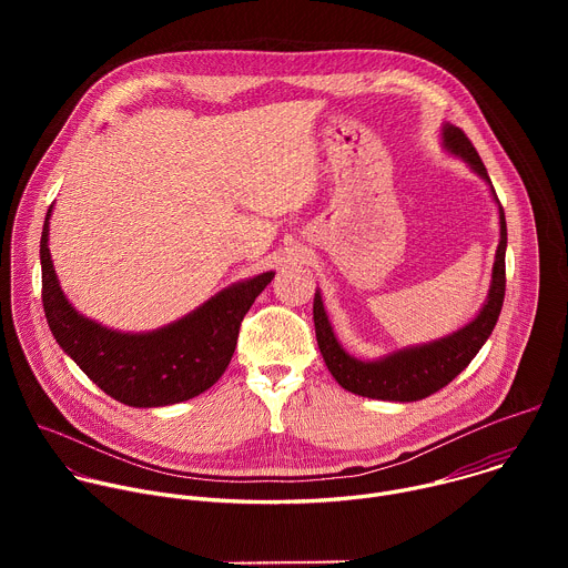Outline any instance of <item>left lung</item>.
<instances>
[{"instance_id":"left-lung-1","label":"left lung","mask_w":568,"mask_h":568,"mask_svg":"<svg viewBox=\"0 0 568 568\" xmlns=\"http://www.w3.org/2000/svg\"><path fill=\"white\" fill-rule=\"evenodd\" d=\"M440 139H443V148L449 154L460 156L465 164L490 186L493 200L499 206V247L495 254L488 298H485L478 314L469 323H465L463 328L454 331L452 335H445L427 344L399 348L377 359H357L348 355L342 348L339 339L335 337L326 307H323V301H321V292L316 290L312 314H314L316 344L323 355V362H326L331 375L339 382V386L362 397L388 399V402H416L440 390L476 357L480 346L493 335L497 318L501 314V305L506 296V247H508L504 209L488 178V171H485L476 148L465 136V132L452 123H443Z\"/></svg>"}]
</instances>
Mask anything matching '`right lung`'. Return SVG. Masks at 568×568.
<instances>
[{"label":"right lung","instance_id":"add662e5","mask_svg":"<svg viewBox=\"0 0 568 568\" xmlns=\"http://www.w3.org/2000/svg\"><path fill=\"white\" fill-rule=\"evenodd\" d=\"M47 211L40 237L42 305L58 346L110 397L136 409L166 407L211 388L226 371L240 321L274 272L237 281L182 318L150 333H119L80 314L64 296L51 252Z\"/></svg>","mask_w":568,"mask_h":568}]
</instances>
